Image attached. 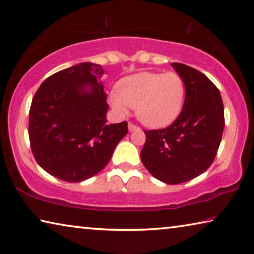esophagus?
Returning a JSON list of instances; mask_svg holds the SVG:
<instances>
[{
	"label": "esophagus",
	"instance_id": "1",
	"mask_svg": "<svg viewBox=\"0 0 254 254\" xmlns=\"http://www.w3.org/2000/svg\"><path fill=\"white\" fill-rule=\"evenodd\" d=\"M127 128H128V132H132V131H134V130H138V127L134 126L133 123H128L127 124Z\"/></svg>",
	"mask_w": 254,
	"mask_h": 254
}]
</instances>
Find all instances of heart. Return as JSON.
Returning a JSON list of instances; mask_svg holds the SVG:
<instances>
[{
    "mask_svg": "<svg viewBox=\"0 0 254 254\" xmlns=\"http://www.w3.org/2000/svg\"><path fill=\"white\" fill-rule=\"evenodd\" d=\"M184 97V81L176 72H141L124 78L118 92L110 95V104L121 116L127 115L128 107H134L140 122L160 127L178 118Z\"/></svg>",
    "mask_w": 254,
    "mask_h": 254,
    "instance_id": "obj_1",
    "label": "heart"
}]
</instances>
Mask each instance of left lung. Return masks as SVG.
Listing matches in <instances>:
<instances>
[{
  "mask_svg": "<svg viewBox=\"0 0 254 254\" xmlns=\"http://www.w3.org/2000/svg\"><path fill=\"white\" fill-rule=\"evenodd\" d=\"M182 76L185 100L172 126L144 131L141 162L155 179L180 184L196 178L214 162L221 141L224 105L217 87L200 71L172 63Z\"/></svg>",
  "mask_w": 254,
  "mask_h": 254,
  "instance_id": "left-lung-1",
  "label": "left lung"
}]
</instances>
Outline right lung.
Here are the masks:
<instances>
[{"label": "right lung", "instance_id": "1", "mask_svg": "<svg viewBox=\"0 0 254 254\" xmlns=\"http://www.w3.org/2000/svg\"><path fill=\"white\" fill-rule=\"evenodd\" d=\"M105 73L83 62L56 72L38 88L29 112V140L36 162L65 182L90 179L112 158L127 123L108 124Z\"/></svg>", "mask_w": 254, "mask_h": 254}]
</instances>
